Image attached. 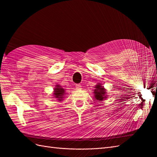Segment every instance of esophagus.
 <instances>
[{
    "label": "esophagus",
    "mask_w": 157,
    "mask_h": 157,
    "mask_svg": "<svg viewBox=\"0 0 157 157\" xmlns=\"http://www.w3.org/2000/svg\"><path fill=\"white\" fill-rule=\"evenodd\" d=\"M75 88L77 90H80L82 89V86L80 84H76Z\"/></svg>",
    "instance_id": "34e87169"
}]
</instances>
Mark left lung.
Wrapping results in <instances>:
<instances>
[{"label": "left lung", "instance_id": "left-lung-1", "mask_svg": "<svg viewBox=\"0 0 157 157\" xmlns=\"http://www.w3.org/2000/svg\"><path fill=\"white\" fill-rule=\"evenodd\" d=\"M102 84H98L95 86V89L94 90V96L97 101H101L105 100L107 97V95H106V90L104 88Z\"/></svg>", "mask_w": 157, "mask_h": 157}]
</instances>
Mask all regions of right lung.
Instances as JSON below:
<instances>
[{"label": "right lung", "instance_id": "1", "mask_svg": "<svg viewBox=\"0 0 157 157\" xmlns=\"http://www.w3.org/2000/svg\"><path fill=\"white\" fill-rule=\"evenodd\" d=\"M54 94L55 98H57L59 101H63V98L65 97V90L63 89L60 85H56V88L54 89Z\"/></svg>", "mask_w": 157, "mask_h": 157}]
</instances>
